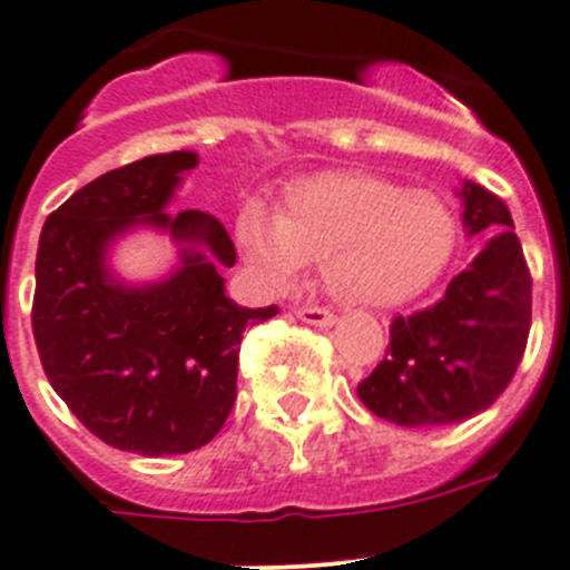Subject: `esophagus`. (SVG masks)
I'll return each instance as SVG.
<instances>
[{
    "instance_id": "1",
    "label": "esophagus",
    "mask_w": 570,
    "mask_h": 570,
    "mask_svg": "<svg viewBox=\"0 0 570 570\" xmlns=\"http://www.w3.org/2000/svg\"><path fill=\"white\" fill-rule=\"evenodd\" d=\"M297 317H301L304 323H312V326H332V323H335V315H332L330 309L312 306V304L301 306V309H297Z\"/></svg>"
}]
</instances>
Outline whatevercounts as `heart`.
<instances>
[{
  "mask_svg": "<svg viewBox=\"0 0 570 570\" xmlns=\"http://www.w3.org/2000/svg\"><path fill=\"white\" fill-rule=\"evenodd\" d=\"M238 240L269 284H289L309 261L346 304L400 306L449 269L460 244L451 204L366 173L297 184L281 215L249 207Z\"/></svg>",
  "mask_w": 570,
  "mask_h": 570,
  "instance_id": "heart-1",
  "label": "heart"
}]
</instances>
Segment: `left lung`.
<instances>
[{
    "label": "left lung",
    "instance_id": "1",
    "mask_svg": "<svg viewBox=\"0 0 570 570\" xmlns=\"http://www.w3.org/2000/svg\"><path fill=\"white\" fill-rule=\"evenodd\" d=\"M463 224L491 240L440 301L389 326V348L357 386L363 406L406 429L469 420L505 392L531 330V273L500 196L463 181Z\"/></svg>",
    "mask_w": 570,
    "mask_h": 570
}]
</instances>
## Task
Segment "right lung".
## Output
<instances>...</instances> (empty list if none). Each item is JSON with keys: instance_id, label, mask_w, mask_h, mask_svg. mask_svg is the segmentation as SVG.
<instances>
[{"instance_id": "obj_1", "label": "right lung", "mask_w": 570, "mask_h": 570, "mask_svg": "<svg viewBox=\"0 0 570 570\" xmlns=\"http://www.w3.org/2000/svg\"><path fill=\"white\" fill-rule=\"evenodd\" d=\"M196 153H158L99 176L48 215L36 249V348L50 386L112 449L187 454L222 432L235 403L240 337L278 315L229 301L218 266L235 264L224 224L164 207ZM167 228L183 266L161 285L127 287L104 264L127 228Z\"/></svg>"}]
</instances>
